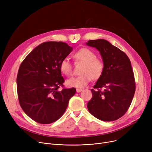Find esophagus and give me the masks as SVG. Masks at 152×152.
Here are the masks:
<instances>
[{
	"label": "esophagus",
	"mask_w": 152,
	"mask_h": 152,
	"mask_svg": "<svg viewBox=\"0 0 152 152\" xmlns=\"http://www.w3.org/2000/svg\"><path fill=\"white\" fill-rule=\"evenodd\" d=\"M82 91H83V89H76V92H78V93L79 92H81Z\"/></svg>",
	"instance_id": "obj_1"
}]
</instances>
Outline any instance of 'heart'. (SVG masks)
Wrapping results in <instances>:
<instances>
[{
  "mask_svg": "<svg viewBox=\"0 0 152 152\" xmlns=\"http://www.w3.org/2000/svg\"><path fill=\"white\" fill-rule=\"evenodd\" d=\"M75 62L82 63L80 73L77 76L68 79L66 84L69 87L83 88L92 79L97 80L102 76L105 69V63L102 59L97 58L95 52L87 48H82L73 54ZM60 69L66 76L72 74V64L66 58L60 63Z\"/></svg>",
  "mask_w": 152,
  "mask_h": 152,
  "instance_id": "obj_1",
  "label": "heart"
}]
</instances>
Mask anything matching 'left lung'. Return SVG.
<instances>
[{"instance_id":"left-lung-1","label":"left lung","mask_w":152,"mask_h":152,"mask_svg":"<svg viewBox=\"0 0 152 152\" xmlns=\"http://www.w3.org/2000/svg\"><path fill=\"white\" fill-rule=\"evenodd\" d=\"M86 44L96 48L105 63L104 72L91 89L92 97L87 108L100 120H116L129 109L135 91L131 61L124 52L106 40H91Z\"/></svg>"}]
</instances>
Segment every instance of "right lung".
<instances>
[{"label":"right lung","instance_id":"1","mask_svg":"<svg viewBox=\"0 0 152 152\" xmlns=\"http://www.w3.org/2000/svg\"><path fill=\"white\" fill-rule=\"evenodd\" d=\"M71 50L65 42H45L21 63L17 77L19 103L24 112L37 123L47 124L58 120L76 93L74 87H64L60 69V61Z\"/></svg>","mask_w":152,"mask_h":152}]
</instances>
